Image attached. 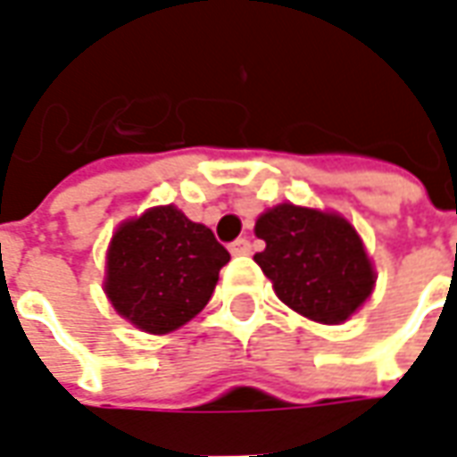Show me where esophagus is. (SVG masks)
<instances>
[{"mask_svg": "<svg viewBox=\"0 0 457 457\" xmlns=\"http://www.w3.org/2000/svg\"><path fill=\"white\" fill-rule=\"evenodd\" d=\"M249 249H252V242H249L247 237H239L229 245V252H232L235 257H237V254H249Z\"/></svg>", "mask_w": 457, "mask_h": 457, "instance_id": "obj_1", "label": "esophagus"}]
</instances>
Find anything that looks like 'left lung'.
Wrapping results in <instances>:
<instances>
[{
	"instance_id": "obj_1",
	"label": "left lung",
	"mask_w": 457,
	"mask_h": 457,
	"mask_svg": "<svg viewBox=\"0 0 457 457\" xmlns=\"http://www.w3.org/2000/svg\"><path fill=\"white\" fill-rule=\"evenodd\" d=\"M254 232L267 242L254 262L301 316L343 323L372 294L374 271L362 239L340 215L284 203L267 210Z\"/></svg>"
}]
</instances>
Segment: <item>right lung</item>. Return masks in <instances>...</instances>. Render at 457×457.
<instances>
[{
    "label": "right lung",
    "instance_id": "obj_1",
    "mask_svg": "<svg viewBox=\"0 0 457 457\" xmlns=\"http://www.w3.org/2000/svg\"><path fill=\"white\" fill-rule=\"evenodd\" d=\"M229 252L205 225L173 205L146 210L114 232L104 291L114 311L144 333H170L200 313Z\"/></svg>",
    "mask_w": 457,
    "mask_h": 457
}]
</instances>
